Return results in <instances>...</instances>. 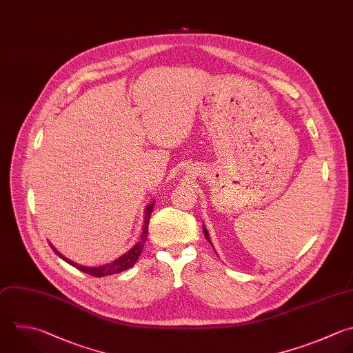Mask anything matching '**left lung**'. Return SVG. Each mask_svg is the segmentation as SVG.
I'll list each match as a JSON object with an SVG mask.
<instances>
[{
    "mask_svg": "<svg viewBox=\"0 0 353 353\" xmlns=\"http://www.w3.org/2000/svg\"><path fill=\"white\" fill-rule=\"evenodd\" d=\"M203 232H204V236H205V239L211 243V239H210V234H208V230L205 229V226H203ZM211 245H212V243H211Z\"/></svg>",
    "mask_w": 353,
    "mask_h": 353,
    "instance_id": "obj_1",
    "label": "left lung"
}]
</instances>
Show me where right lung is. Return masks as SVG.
<instances>
[{"instance_id": "1", "label": "right lung", "mask_w": 353, "mask_h": 353, "mask_svg": "<svg viewBox=\"0 0 353 353\" xmlns=\"http://www.w3.org/2000/svg\"><path fill=\"white\" fill-rule=\"evenodd\" d=\"M153 207H154V203H150L146 205L145 208V218H143V226H142V233H141V239L130 250L127 251L125 254H123L121 256H119L117 259L109 262V263H105V265H99V266H84V265H79L73 261H70L69 258L63 256L51 243L50 245L52 247V250L55 251V254H58L63 261H66L68 263H70L72 266L77 268L79 270L84 272V273H88L91 276H95V277H105V276H110V274H114V273H120V272H124L130 268H132L137 262V259L139 258L142 250H143V245H145V241L148 239V226H149V221H150V214L153 211Z\"/></svg>"}]
</instances>
